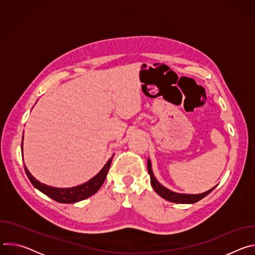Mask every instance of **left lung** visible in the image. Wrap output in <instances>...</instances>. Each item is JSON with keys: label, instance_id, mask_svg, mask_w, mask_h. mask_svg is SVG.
<instances>
[{"label": "left lung", "instance_id": "left-lung-1", "mask_svg": "<svg viewBox=\"0 0 255 255\" xmlns=\"http://www.w3.org/2000/svg\"><path fill=\"white\" fill-rule=\"evenodd\" d=\"M147 168H148V173L150 175V184H151L153 190L161 198H163L164 200H167L169 202H172V203H177V204H194V203H197L200 200H202L203 198H205L207 195H209L216 188V186H215L211 190H209L205 193H202V194H197V195L175 193V192H172V191L168 190L164 186H162L159 183V181L155 178V176L153 174V171H152V168H151V161H150L149 158H147Z\"/></svg>", "mask_w": 255, "mask_h": 255}]
</instances>
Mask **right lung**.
<instances>
[{
	"label": "right lung",
	"instance_id": "right-lung-1",
	"mask_svg": "<svg viewBox=\"0 0 255 255\" xmlns=\"http://www.w3.org/2000/svg\"><path fill=\"white\" fill-rule=\"evenodd\" d=\"M23 139H24V135L22 137V145H21L22 155H23ZM114 155L115 154H113L110 158H109V160L106 162L103 168L94 177H92L91 179H89L88 181H86V183L80 186L72 187V188H54V187H50L45 184H42L30 173V171L25 166V164H24V168L29 180L31 181V184L36 189L39 190L41 193H43L44 195H46L47 197L51 198L52 200L58 203L72 204V203H77L85 199H88L89 197L93 196L99 191V189L102 187V185L104 184V181L106 179L107 173L109 171V168H110Z\"/></svg>",
	"mask_w": 255,
	"mask_h": 255
}]
</instances>
